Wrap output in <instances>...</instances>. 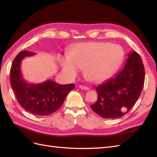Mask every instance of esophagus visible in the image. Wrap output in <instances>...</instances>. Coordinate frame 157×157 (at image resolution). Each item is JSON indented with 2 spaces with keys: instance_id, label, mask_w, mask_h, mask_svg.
<instances>
[{
  "instance_id": "esophagus-1",
  "label": "esophagus",
  "mask_w": 157,
  "mask_h": 157,
  "mask_svg": "<svg viewBox=\"0 0 157 157\" xmlns=\"http://www.w3.org/2000/svg\"><path fill=\"white\" fill-rule=\"evenodd\" d=\"M79 88H81L82 90H89V88L87 87V86H82V85H80L79 86Z\"/></svg>"
}]
</instances>
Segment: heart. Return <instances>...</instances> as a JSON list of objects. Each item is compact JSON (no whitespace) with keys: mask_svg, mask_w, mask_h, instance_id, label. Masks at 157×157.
<instances>
[{"mask_svg":"<svg viewBox=\"0 0 157 157\" xmlns=\"http://www.w3.org/2000/svg\"><path fill=\"white\" fill-rule=\"evenodd\" d=\"M124 51L121 46L110 42H83L75 45L69 56L61 59L62 71L69 78H75L80 69L93 82L110 78L122 64Z\"/></svg>","mask_w":157,"mask_h":157,"instance_id":"heart-1","label":"heart"}]
</instances>
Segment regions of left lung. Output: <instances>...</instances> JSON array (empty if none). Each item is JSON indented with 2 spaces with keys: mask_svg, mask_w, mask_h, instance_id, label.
Listing matches in <instances>:
<instances>
[{
  "mask_svg": "<svg viewBox=\"0 0 157 157\" xmlns=\"http://www.w3.org/2000/svg\"><path fill=\"white\" fill-rule=\"evenodd\" d=\"M145 79L144 67L136 52L128 54L117 74L96 88L97 101L91 109L103 118H118L128 113L138 99Z\"/></svg>",
  "mask_w": 157,
  "mask_h": 157,
  "instance_id": "1",
  "label": "left lung"
}]
</instances>
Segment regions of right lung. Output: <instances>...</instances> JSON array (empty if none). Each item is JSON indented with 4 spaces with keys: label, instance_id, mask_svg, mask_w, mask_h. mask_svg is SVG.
Here are the masks:
<instances>
[{
    "label": "right lung",
    "instance_id": "1",
    "mask_svg": "<svg viewBox=\"0 0 157 157\" xmlns=\"http://www.w3.org/2000/svg\"><path fill=\"white\" fill-rule=\"evenodd\" d=\"M35 55L21 51L16 56L10 71V82L19 105L26 111L38 115H48L58 110L75 84H59L48 79L40 84H29L23 78L21 63L26 56Z\"/></svg>",
    "mask_w": 157,
    "mask_h": 157
}]
</instances>
